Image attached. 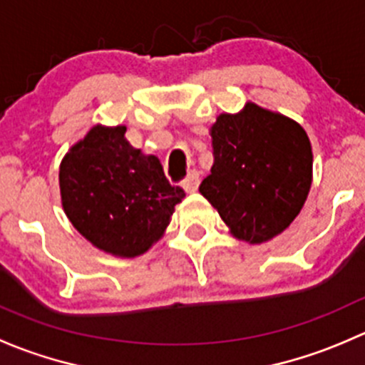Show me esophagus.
Returning a JSON list of instances; mask_svg holds the SVG:
<instances>
[{
    "mask_svg": "<svg viewBox=\"0 0 365 365\" xmlns=\"http://www.w3.org/2000/svg\"><path fill=\"white\" fill-rule=\"evenodd\" d=\"M182 187L187 192H196L197 187H200V173L197 171H189V175L185 176V180L182 182Z\"/></svg>",
    "mask_w": 365,
    "mask_h": 365,
    "instance_id": "1",
    "label": "esophagus"
}]
</instances>
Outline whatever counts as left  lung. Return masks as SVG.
Here are the masks:
<instances>
[{
  "label": "left lung",
  "mask_w": 365,
  "mask_h": 365,
  "mask_svg": "<svg viewBox=\"0 0 365 365\" xmlns=\"http://www.w3.org/2000/svg\"><path fill=\"white\" fill-rule=\"evenodd\" d=\"M212 171L200 192L231 235L263 244L300 213L312 182V150L295 120L247 102L220 114L210 128Z\"/></svg>",
  "instance_id": "1"
}]
</instances>
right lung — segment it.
Wrapping results in <instances>:
<instances>
[{
  "label": "right lung",
  "mask_w": 365,
  "mask_h": 365,
  "mask_svg": "<svg viewBox=\"0 0 365 365\" xmlns=\"http://www.w3.org/2000/svg\"><path fill=\"white\" fill-rule=\"evenodd\" d=\"M127 127L95 125L60 165L61 205L72 226L101 251L141 256L164 235L185 192L160 160L125 139Z\"/></svg>",
  "instance_id": "1"
}]
</instances>
